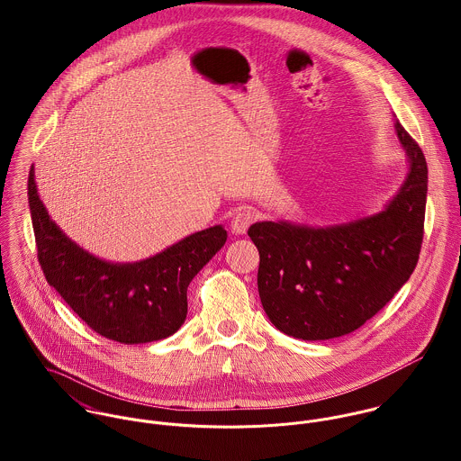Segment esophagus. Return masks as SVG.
Returning <instances> with one entry per match:
<instances>
[{
	"label": "esophagus",
	"mask_w": 461,
	"mask_h": 461,
	"mask_svg": "<svg viewBox=\"0 0 461 461\" xmlns=\"http://www.w3.org/2000/svg\"><path fill=\"white\" fill-rule=\"evenodd\" d=\"M254 212L252 211H249V209H241V211H238L236 214H234V218H232V221H230V229H232V232L234 234H245L247 232V229L252 225V221H254Z\"/></svg>",
	"instance_id": "34e87169"
}]
</instances>
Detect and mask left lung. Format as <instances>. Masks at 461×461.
<instances>
[{
  "label": "left lung",
  "instance_id": "8db88e82",
  "mask_svg": "<svg viewBox=\"0 0 461 461\" xmlns=\"http://www.w3.org/2000/svg\"><path fill=\"white\" fill-rule=\"evenodd\" d=\"M394 128L408 174L382 211L327 227L278 220L249 229L261 259L258 287L264 312L285 335L327 340L360 329L415 269L428 165L397 121Z\"/></svg>",
  "mask_w": 461,
  "mask_h": 461
}]
</instances>
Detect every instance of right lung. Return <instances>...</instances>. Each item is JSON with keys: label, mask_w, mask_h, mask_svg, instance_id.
Here are the masks:
<instances>
[{"label": "right lung", "mask_w": 461, "mask_h": 461, "mask_svg": "<svg viewBox=\"0 0 461 461\" xmlns=\"http://www.w3.org/2000/svg\"><path fill=\"white\" fill-rule=\"evenodd\" d=\"M28 203L48 284L90 329L121 344L159 340L181 329L190 282L227 241V230L214 225L152 258L112 263L81 249L51 220L37 192L33 165Z\"/></svg>", "instance_id": "1"}]
</instances>
